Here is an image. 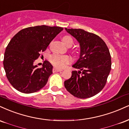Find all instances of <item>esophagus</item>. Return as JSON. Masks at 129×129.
I'll list each match as a JSON object with an SVG mask.
<instances>
[{"label":"esophagus","mask_w":129,"mask_h":129,"mask_svg":"<svg viewBox=\"0 0 129 129\" xmlns=\"http://www.w3.org/2000/svg\"><path fill=\"white\" fill-rule=\"evenodd\" d=\"M62 71V69H57V68H53V72H61Z\"/></svg>","instance_id":"34e87169"}]
</instances>
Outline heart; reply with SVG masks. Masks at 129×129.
Returning a JSON list of instances; mask_svg holds the SVG:
<instances>
[{
    "label": "heart",
    "mask_w": 129,
    "mask_h": 129,
    "mask_svg": "<svg viewBox=\"0 0 129 129\" xmlns=\"http://www.w3.org/2000/svg\"><path fill=\"white\" fill-rule=\"evenodd\" d=\"M62 41L67 46H71L73 44V40L70 36H65L62 37ZM50 61L51 63L58 68H63L66 64H69L72 61V58L68 55H52L50 57Z\"/></svg>",
    "instance_id": "b5f03b06"
}]
</instances>
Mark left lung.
Wrapping results in <instances>:
<instances>
[{
  "instance_id": "left-lung-1",
  "label": "left lung",
  "mask_w": 129,
  "mask_h": 129,
  "mask_svg": "<svg viewBox=\"0 0 129 129\" xmlns=\"http://www.w3.org/2000/svg\"><path fill=\"white\" fill-rule=\"evenodd\" d=\"M77 39L80 46V58L72 67V76L64 81L69 93L79 98L92 97L104 88L111 70V57L106 44L97 35L81 29L65 28Z\"/></svg>"
}]
</instances>
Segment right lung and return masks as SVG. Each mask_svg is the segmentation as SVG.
Instances as JSON below:
<instances>
[{"instance_id": "1", "label": "right lung", "mask_w": 129, "mask_h": 129, "mask_svg": "<svg viewBox=\"0 0 129 129\" xmlns=\"http://www.w3.org/2000/svg\"><path fill=\"white\" fill-rule=\"evenodd\" d=\"M63 29L46 25L28 27L12 38L5 52L4 67L9 82L16 90L31 93L46 85L53 66L46 60L41 68L34 63Z\"/></svg>"}]
</instances>
